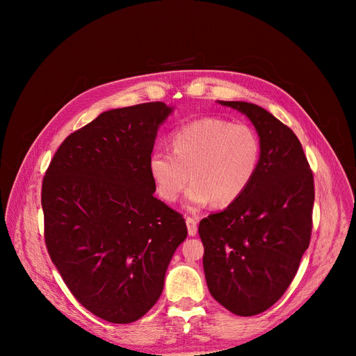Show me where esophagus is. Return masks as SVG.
I'll use <instances>...</instances> for the list:
<instances>
[{"mask_svg": "<svg viewBox=\"0 0 356 356\" xmlns=\"http://www.w3.org/2000/svg\"><path fill=\"white\" fill-rule=\"evenodd\" d=\"M186 225H187V231L190 236H194L197 234V221L191 217L186 218Z\"/></svg>", "mask_w": 356, "mask_h": 356, "instance_id": "1", "label": "esophagus"}]
</instances>
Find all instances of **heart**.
<instances>
[{
	"label": "heart",
	"instance_id": "obj_1",
	"mask_svg": "<svg viewBox=\"0 0 356 356\" xmlns=\"http://www.w3.org/2000/svg\"><path fill=\"white\" fill-rule=\"evenodd\" d=\"M172 147L152 152L147 169L162 200L173 202L186 188L190 211L213 201L218 207L235 202L257 173L261 143L249 127L221 118H202L172 135Z\"/></svg>",
	"mask_w": 356,
	"mask_h": 356
}]
</instances>
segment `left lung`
Listing matches in <instances>:
<instances>
[{
  "instance_id": "8db88e82",
  "label": "left lung",
  "mask_w": 356,
  "mask_h": 356,
  "mask_svg": "<svg viewBox=\"0 0 356 356\" xmlns=\"http://www.w3.org/2000/svg\"><path fill=\"white\" fill-rule=\"evenodd\" d=\"M255 127L261 158L246 191L225 210L202 218L206 280L227 310L249 317L283 296L312 236L314 180L294 132L265 108L217 101Z\"/></svg>"
}]
</instances>
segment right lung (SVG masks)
I'll return each mask as SVG.
<instances>
[{
	"label": "right lung",
	"mask_w": 356,
	"mask_h": 356,
	"mask_svg": "<svg viewBox=\"0 0 356 356\" xmlns=\"http://www.w3.org/2000/svg\"><path fill=\"white\" fill-rule=\"evenodd\" d=\"M175 107L114 108L69 135L42 184L50 259L83 307L114 324L145 316L187 236L181 214L154 197L147 169Z\"/></svg>",
	"instance_id": "add662e5"
}]
</instances>
